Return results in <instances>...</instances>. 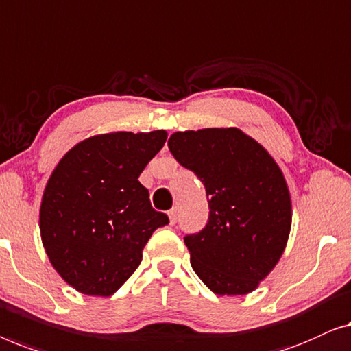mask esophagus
Wrapping results in <instances>:
<instances>
[{
  "mask_svg": "<svg viewBox=\"0 0 351 351\" xmlns=\"http://www.w3.org/2000/svg\"><path fill=\"white\" fill-rule=\"evenodd\" d=\"M169 216H170V224L175 226L176 221H178V211H176V208L170 210V211H169Z\"/></svg>",
  "mask_w": 351,
  "mask_h": 351,
  "instance_id": "obj_1",
  "label": "esophagus"
}]
</instances>
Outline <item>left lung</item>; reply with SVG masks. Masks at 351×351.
I'll use <instances>...</instances> for the list:
<instances>
[{
    "mask_svg": "<svg viewBox=\"0 0 351 351\" xmlns=\"http://www.w3.org/2000/svg\"><path fill=\"white\" fill-rule=\"evenodd\" d=\"M169 149L194 171L208 199V221L186 234L191 265L216 294L251 293L283 254L291 199L269 152L239 128L173 133Z\"/></svg>",
    "mask_w": 351,
    "mask_h": 351,
    "instance_id": "obj_1",
    "label": "left lung"
}]
</instances>
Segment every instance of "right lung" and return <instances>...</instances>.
I'll use <instances>...</instances> for the list:
<instances>
[{
	"mask_svg": "<svg viewBox=\"0 0 351 351\" xmlns=\"http://www.w3.org/2000/svg\"><path fill=\"white\" fill-rule=\"evenodd\" d=\"M167 132L92 136L68 151L43 195L39 227L53 269L88 295L114 294L169 216L152 208L138 176Z\"/></svg>",
	"mask_w": 351,
	"mask_h": 351,
	"instance_id": "obj_1",
	"label": "right lung"
}]
</instances>
